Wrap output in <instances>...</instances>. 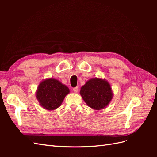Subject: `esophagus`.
Here are the masks:
<instances>
[{
    "mask_svg": "<svg viewBox=\"0 0 157 157\" xmlns=\"http://www.w3.org/2000/svg\"><path fill=\"white\" fill-rule=\"evenodd\" d=\"M73 91L75 93H77L78 91V87L77 86V87H75V88H73Z\"/></svg>",
    "mask_w": 157,
    "mask_h": 157,
    "instance_id": "esophagus-1",
    "label": "esophagus"
}]
</instances>
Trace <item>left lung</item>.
<instances>
[{
  "label": "left lung",
  "instance_id": "1",
  "mask_svg": "<svg viewBox=\"0 0 157 157\" xmlns=\"http://www.w3.org/2000/svg\"><path fill=\"white\" fill-rule=\"evenodd\" d=\"M80 94L86 105L96 111L105 108L113 98L111 84L105 78L97 77L89 79L80 88Z\"/></svg>",
  "mask_w": 157,
  "mask_h": 157
}]
</instances>
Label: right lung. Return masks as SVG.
Segmentation results:
<instances>
[{
  "label": "right lung",
  "mask_w": 157,
  "mask_h": 157,
  "mask_svg": "<svg viewBox=\"0 0 157 157\" xmlns=\"http://www.w3.org/2000/svg\"><path fill=\"white\" fill-rule=\"evenodd\" d=\"M69 92V88L58 80L48 78L39 83L36 97L41 107L48 111H54L61 105Z\"/></svg>",
  "instance_id": "1"
}]
</instances>
